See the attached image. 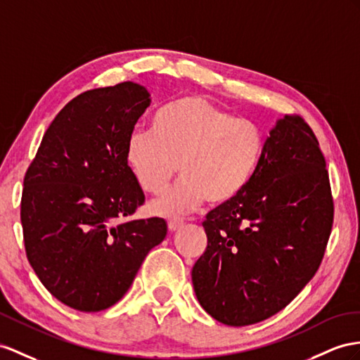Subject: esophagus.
<instances>
[{
	"mask_svg": "<svg viewBox=\"0 0 360 360\" xmlns=\"http://www.w3.org/2000/svg\"><path fill=\"white\" fill-rule=\"evenodd\" d=\"M167 226H169L170 233H176L184 226V220L182 219H170L167 222Z\"/></svg>",
	"mask_w": 360,
	"mask_h": 360,
	"instance_id": "34e87169",
	"label": "esophagus"
}]
</instances>
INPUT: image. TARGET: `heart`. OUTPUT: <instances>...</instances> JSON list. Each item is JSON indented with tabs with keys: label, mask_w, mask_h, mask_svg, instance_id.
I'll return each mask as SVG.
<instances>
[{
	"label": "heart",
	"mask_w": 360,
	"mask_h": 360,
	"mask_svg": "<svg viewBox=\"0 0 360 360\" xmlns=\"http://www.w3.org/2000/svg\"><path fill=\"white\" fill-rule=\"evenodd\" d=\"M263 134L252 120L236 117L202 96H184L162 106L152 132L136 129L127 138L126 161L140 187L161 195L150 204L158 216H179L205 200L224 205L250 184L263 152Z\"/></svg>",
	"instance_id": "obj_1"
}]
</instances>
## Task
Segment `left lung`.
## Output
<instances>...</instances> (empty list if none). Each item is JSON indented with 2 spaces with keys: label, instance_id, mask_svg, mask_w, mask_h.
<instances>
[{
  "label": "left lung",
  "instance_id": "left-lung-1",
  "mask_svg": "<svg viewBox=\"0 0 360 360\" xmlns=\"http://www.w3.org/2000/svg\"><path fill=\"white\" fill-rule=\"evenodd\" d=\"M333 216L318 138L301 115H284L246 188L202 224L208 245L191 271L200 306L233 327L283 310L316 274Z\"/></svg>",
  "mask_w": 360,
  "mask_h": 360
}]
</instances>
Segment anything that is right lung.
Returning <instances> with one entry per match:
<instances>
[{"label": "right lung", "mask_w": 360, "mask_h": 360, "mask_svg": "<svg viewBox=\"0 0 360 360\" xmlns=\"http://www.w3.org/2000/svg\"><path fill=\"white\" fill-rule=\"evenodd\" d=\"M150 105L134 82L82 92L54 117L24 176L25 254L54 298L100 311L123 298L153 246L162 219L124 220L144 204L126 143Z\"/></svg>", "instance_id": "add662e5"}]
</instances>
